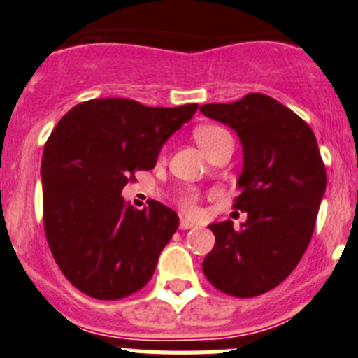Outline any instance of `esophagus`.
Returning a JSON list of instances; mask_svg holds the SVG:
<instances>
[{"label":"esophagus","instance_id":"1","mask_svg":"<svg viewBox=\"0 0 358 358\" xmlns=\"http://www.w3.org/2000/svg\"><path fill=\"white\" fill-rule=\"evenodd\" d=\"M192 227H194V223L185 220V217H182V222H180V229H182V231H187V229H192Z\"/></svg>","mask_w":358,"mask_h":358}]
</instances>
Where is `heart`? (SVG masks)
I'll return each mask as SVG.
<instances>
[{
  "mask_svg": "<svg viewBox=\"0 0 358 358\" xmlns=\"http://www.w3.org/2000/svg\"><path fill=\"white\" fill-rule=\"evenodd\" d=\"M225 135H229V133L217 126H201V127H198L196 131H194V138H196L198 145H200L203 151H207L210 145L216 144V142ZM196 201H198L196 194L189 192V194H183L182 200H180V205H182L183 210H187V213H194V210H196Z\"/></svg>",
  "mask_w": 358,
  "mask_h": 358,
  "instance_id": "heart-1",
  "label": "heart"
}]
</instances>
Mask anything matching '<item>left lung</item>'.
<instances>
[{
  "label": "left lung",
  "mask_w": 358,
  "mask_h": 358,
  "mask_svg": "<svg viewBox=\"0 0 358 358\" xmlns=\"http://www.w3.org/2000/svg\"><path fill=\"white\" fill-rule=\"evenodd\" d=\"M200 111L236 131L243 149L236 209L247 222L210 223L216 243L205 278L234 297H256L282 282L308 247L326 191V169L310 126L263 93Z\"/></svg>",
  "instance_id": "left-lung-1"
}]
</instances>
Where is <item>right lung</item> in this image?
I'll use <instances>...</instances> for the list:
<instances>
[{"instance_id":"obj_1","label":"right lung","mask_w":358,"mask_h":358,"mask_svg":"<svg viewBox=\"0 0 358 358\" xmlns=\"http://www.w3.org/2000/svg\"><path fill=\"white\" fill-rule=\"evenodd\" d=\"M196 110L93 99L59 120L43 151V222L55 263L77 290L122 299L151 279L178 214L155 200L133 209L122 189L135 171L153 169Z\"/></svg>"}]
</instances>
